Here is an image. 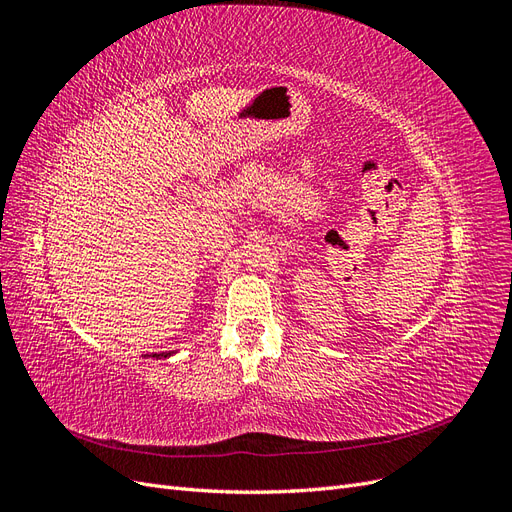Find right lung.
<instances>
[{
    "mask_svg": "<svg viewBox=\"0 0 512 512\" xmlns=\"http://www.w3.org/2000/svg\"><path fill=\"white\" fill-rule=\"evenodd\" d=\"M170 352H162V354H153V356H168Z\"/></svg>",
    "mask_w": 512,
    "mask_h": 512,
    "instance_id": "obj_1",
    "label": "right lung"
}]
</instances>
